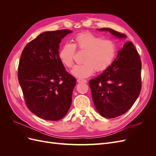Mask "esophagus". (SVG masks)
Here are the masks:
<instances>
[{
	"mask_svg": "<svg viewBox=\"0 0 156 156\" xmlns=\"http://www.w3.org/2000/svg\"><path fill=\"white\" fill-rule=\"evenodd\" d=\"M77 81L78 83H87V81L86 79H78L77 80Z\"/></svg>",
	"mask_w": 156,
	"mask_h": 156,
	"instance_id": "1",
	"label": "esophagus"
}]
</instances>
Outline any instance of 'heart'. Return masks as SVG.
Returning a JSON list of instances; mask_svg holds the SVG:
<instances>
[{
    "instance_id": "obj_1",
    "label": "heart",
    "mask_w": 156,
    "mask_h": 156,
    "mask_svg": "<svg viewBox=\"0 0 156 156\" xmlns=\"http://www.w3.org/2000/svg\"><path fill=\"white\" fill-rule=\"evenodd\" d=\"M72 45H66L59 52L61 62L69 69L73 65L75 49L85 51L82 61L75 66L72 73L79 78H84L94 72H103L110 66L115 58L116 47L111 41L103 40L90 32L80 33L73 37Z\"/></svg>"
}]
</instances>
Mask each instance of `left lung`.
<instances>
[{"label":"left lung","mask_w":156,"mask_h":156,"mask_svg":"<svg viewBox=\"0 0 156 156\" xmlns=\"http://www.w3.org/2000/svg\"><path fill=\"white\" fill-rule=\"evenodd\" d=\"M108 31L119 39L126 34L111 29ZM141 60L131 41H126L119 51L116 58L101 75L89 82L94 104L98 112L107 119L124 115L139 96L141 83Z\"/></svg>","instance_id":"1"}]
</instances>
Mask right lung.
<instances>
[{"instance_id": "right-lung-1", "label": "right lung", "mask_w": 156, "mask_h": 156, "mask_svg": "<svg viewBox=\"0 0 156 156\" xmlns=\"http://www.w3.org/2000/svg\"><path fill=\"white\" fill-rule=\"evenodd\" d=\"M72 31L41 33L23 50L18 81L28 108L42 119L56 121L67 114L76 79L66 71L58 55L59 44Z\"/></svg>"}]
</instances>
